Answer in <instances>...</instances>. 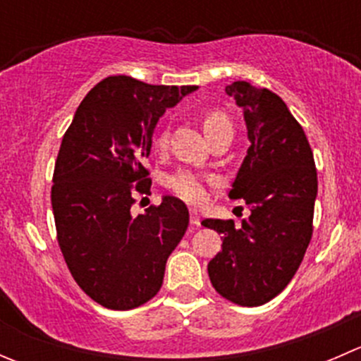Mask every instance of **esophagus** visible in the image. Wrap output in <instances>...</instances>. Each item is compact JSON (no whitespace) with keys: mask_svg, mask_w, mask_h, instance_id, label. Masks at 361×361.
Wrapping results in <instances>:
<instances>
[{"mask_svg":"<svg viewBox=\"0 0 361 361\" xmlns=\"http://www.w3.org/2000/svg\"><path fill=\"white\" fill-rule=\"evenodd\" d=\"M190 224L199 227L201 225V214H199L197 209H190Z\"/></svg>","mask_w":361,"mask_h":361,"instance_id":"1","label":"esophagus"}]
</instances>
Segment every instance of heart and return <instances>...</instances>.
<instances>
[{
    "instance_id": "heart-1",
    "label": "heart",
    "mask_w": 361,
    "mask_h": 361,
    "mask_svg": "<svg viewBox=\"0 0 361 361\" xmlns=\"http://www.w3.org/2000/svg\"><path fill=\"white\" fill-rule=\"evenodd\" d=\"M202 127L206 136H209L211 133L218 129H224V127H231V122L225 116V113L221 111H207L206 115L202 116ZM159 147H164L166 145V136L160 134L157 137ZM216 181L213 178H204L201 174L192 173V171H180L174 176H171L169 187L171 190L176 195H180L181 199H185L187 202L192 204H201L207 195V185H214Z\"/></svg>"
}]
</instances>
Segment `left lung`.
Listing matches in <instances>:
<instances>
[{
  "label": "left lung",
  "instance_id": "1",
  "mask_svg": "<svg viewBox=\"0 0 361 361\" xmlns=\"http://www.w3.org/2000/svg\"><path fill=\"white\" fill-rule=\"evenodd\" d=\"M225 92L245 113L250 140L228 197L243 199L251 214L239 228L232 220L202 221L224 241L207 274L221 297L255 307L281 293L304 258L318 176L304 129L281 97L248 82H234Z\"/></svg>",
  "mask_w": 361,
  "mask_h": 361
}]
</instances>
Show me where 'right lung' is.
<instances>
[{"label":"right lung","instance_id":"1","mask_svg":"<svg viewBox=\"0 0 361 361\" xmlns=\"http://www.w3.org/2000/svg\"><path fill=\"white\" fill-rule=\"evenodd\" d=\"M197 85L108 76L76 108L54 169L52 209L69 272L97 304L140 307L162 286L166 262L188 227L183 201L164 195L133 216V192H150L143 160L159 118Z\"/></svg>","mask_w":361,"mask_h":361}]
</instances>
